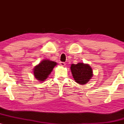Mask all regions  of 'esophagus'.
Listing matches in <instances>:
<instances>
[{
    "label": "esophagus",
    "instance_id": "1",
    "mask_svg": "<svg viewBox=\"0 0 124 124\" xmlns=\"http://www.w3.org/2000/svg\"><path fill=\"white\" fill-rule=\"evenodd\" d=\"M60 63V65H61V66H65V65H66L65 62H60V63Z\"/></svg>",
    "mask_w": 124,
    "mask_h": 124
}]
</instances>
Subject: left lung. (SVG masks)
Here are the masks:
<instances>
[{
	"label": "left lung",
	"mask_w": 124,
	"mask_h": 124,
	"mask_svg": "<svg viewBox=\"0 0 124 124\" xmlns=\"http://www.w3.org/2000/svg\"><path fill=\"white\" fill-rule=\"evenodd\" d=\"M70 70L75 82L82 85H85L89 82L93 76L92 68L88 64L83 63L72 64Z\"/></svg>",
	"instance_id": "obj_1"
}]
</instances>
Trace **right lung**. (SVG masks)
Masks as SVG:
<instances>
[{"label":"right lung","mask_w":124,"mask_h":124,"mask_svg":"<svg viewBox=\"0 0 124 124\" xmlns=\"http://www.w3.org/2000/svg\"><path fill=\"white\" fill-rule=\"evenodd\" d=\"M56 65V62L44 59L34 68L33 73L34 77L38 80L43 82L50 75L54 68Z\"/></svg>","instance_id":"1"}]
</instances>
